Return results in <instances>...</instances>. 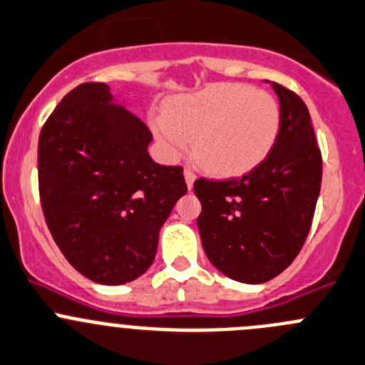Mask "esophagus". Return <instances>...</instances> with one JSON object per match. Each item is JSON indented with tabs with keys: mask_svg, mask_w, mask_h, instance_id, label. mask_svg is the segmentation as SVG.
<instances>
[{
	"mask_svg": "<svg viewBox=\"0 0 365 365\" xmlns=\"http://www.w3.org/2000/svg\"><path fill=\"white\" fill-rule=\"evenodd\" d=\"M185 179H186V185H188V190H192L193 188V182H195V173L192 172V170L190 168H186L185 170Z\"/></svg>",
	"mask_w": 365,
	"mask_h": 365,
	"instance_id": "34e87169",
	"label": "esophagus"
}]
</instances>
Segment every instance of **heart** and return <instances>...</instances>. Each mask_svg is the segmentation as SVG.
Here are the masks:
<instances>
[{
  "label": "heart",
  "mask_w": 365,
  "mask_h": 365,
  "mask_svg": "<svg viewBox=\"0 0 365 365\" xmlns=\"http://www.w3.org/2000/svg\"><path fill=\"white\" fill-rule=\"evenodd\" d=\"M281 128L279 106L269 93L245 84H211L166 100L152 130L170 159L193 152L206 170L238 177L262 165Z\"/></svg>",
  "instance_id": "heart-1"
}]
</instances>
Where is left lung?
Wrapping results in <instances>:
<instances>
[{
  "instance_id": "1",
  "label": "left lung",
  "mask_w": 365,
  "mask_h": 365,
  "mask_svg": "<svg viewBox=\"0 0 365 365\" xmlns=\"http://www.w3.org/2000/svg\"><path fill=\"white\" fill-rule=\"evenodd\" d=\"M281 128L269 158L242 179L195 180L197 225L207 259L227 277L258 284L294 262L310 231L322 159L303 100L270 82Z\"/></svg>"
}]
</instances>
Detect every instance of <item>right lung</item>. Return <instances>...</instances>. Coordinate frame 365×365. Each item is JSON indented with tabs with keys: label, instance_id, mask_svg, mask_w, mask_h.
I'll list each match as a JSON object with an SVG mask.
<instances>
[{
	"label": "right lung",
	"instance_id": "obj_1",
	"mask_svg": "<svg viewBox=\"0 0 365 365\" xmlns=\"http://www.w3.org/2000/svg\"><path fill=\"white\" fill-rule=\"evenodd\" d=\"M152 134L103 82L69 91L39 136V193L55 244L82 276L123 284L147 272L159 231L188 192L180 166L158 165Z\"/></svg>",
	"mask_w": 365,
	"mask_h": 365
}]
</instances>
